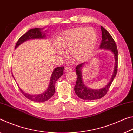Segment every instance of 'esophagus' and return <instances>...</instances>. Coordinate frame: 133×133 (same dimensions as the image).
Wrapping results in <instances>:
<instances>
[{"label": "esophagus", "mask_w": 133, "mask_h": 133, "mask_svg": "<svg viewBox=\"0 0 133 133\" xmlns=\"http://www.w3.org/2000/svg\"><path fill=\"white\" fill-rule=\"evenodd\" d=\"M65 71H66V72L71 71V67H69V66H66V67H65Z\"/></svg>", "instance_id": "obj_1"}]
</instances>
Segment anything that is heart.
Wrapping results in <instances>:
<instances>
[{"label": "heart", "mask_w": 133, "mask_h": 133, "mask_svg": "<svg viewBox=\"0 0 133 133\" xmlns=\"http://www.w3.org/2000/svg\"><path fill=\"white\" fill-rule=\"evenodd\" d=\"M98 39L92 28L78 27L64 31L58 38V46L62 49H70L72 58L77 61L87 59L94 48ZM59 55L62 51H58Z\"/></svg>", "instance_id": "1"}]
</instances>
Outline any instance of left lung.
<instances>
[{"label": "left lung", "mask_w": 133, "mask_h": 133, "mask_svg": "<svg viewBox=\"0 0 133 133\" xmlns=\"http://www.w3.org/2000/svg\"><path fill=\"white\" fill-rule=\"evenodd\" d=\"M102 32V41L99 48L109 49L111 51L114 55L115 58V67L114 72L111 78L110 81L104 88L99 90H92L88 88L83 83L82 78L81 67L84 65L83 63L78 65L76 66V73H77V78L76 85L74 87V90L78 97L84 100H95L101 98L107 93L112 82L116 77L117 73V68H118V50H117L116 43L112 37L109 34L107 30L103 26H101Z\"/></svg>", "instance_id": "1"}]
</instances>
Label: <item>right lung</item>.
<instances>
[{
	"mask_svg": "<svg viewBox=\"0 0 133 133\" xmlns=\"http://www.w3.org/2000/svg\"><path fill=\"white\" fill-rule=\"evenodd\" d=\"M40 28H34V29H32L28 30V31L23 34L19 40L17 41L16 42V46H15V48L21 45L22 43H23L25 41L32 39H41V38H45V34H43L42 32L41 31ZM64 74V66H59L57 67L52 72V74L51 75V79H50V83L49 85L48 88L47 90L41 94L39 95H30L24 92L23 91L20 89L21 92L22 94L26 97L28 99H29L31 101L38 102V103H42V102L46 101L48 100L49 98L53 96L54 93L55 91V82L57 81L58 78H59Z\"/></svg>",
	"mask_w": 133,
	"mask_h": 133,
	"instance_id": "add662e5",
	"label": "right lung"
}]
</instances>
